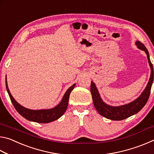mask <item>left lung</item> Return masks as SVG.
I'll return each instance as SVG.
<instances>
[{
	"instance_id": "obj_1",
	"label": "left lung",
	"mask_w": 154,
	"mask_h": 154,
	"mask_svg": "<svg viewBox=\"0 0 154 154\" xmlns=\"http://www.w3.org/2000/svg\"><path fill=\"white\" fill-rule=\"evenodd\" d=\"M136 44L138 48L145 51L151 68V76L149 82H148L147 86H146L145 89L141 94V95L139 98H137L135 100L132 101V103L125 105L119 106H109L102 100L95 84L92 82H91L90 91L91 94H92L94 105L98 113L106 118L112 119V120H122V119L129 118V117L133 116V115L137 113L138 112L141 110L143 106L145 105V104L147 103L148 99H149L151 88H152L153 81V65L150 60L149 52H148V50L145 45L140 41H137Z\"/></svg>"
}]
</instances>
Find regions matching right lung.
<instances>
[{"instance_id":"obj_1","label":"right lung","mask_w":154,"mask_h":154,"mask_svg":"<svg viewBox=\"0 0 154 154\" xmlns=\"http://www.w3.org/2000/svg\"><path fill=\"white\" fill-rule=\"evenodd\" d=\"M5 83H6L7 90L9 94L10 99H11L13 105H14L15 109H16L18 113L28 120L43 124L49 123L51 122L55 121L60 118L62 115L64 113V112L66 111L67 109L68 104H69L70 94H71V91L73 90V88L75 86V83L68 89L66 93L64 94L62 101L56 107L51 109H43V110H31V109H26L20 105L19 103L16 102V100H15V99L9 92L8 86H7V80H5Z\"/></svg>"}]
</instances>
